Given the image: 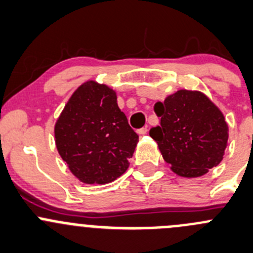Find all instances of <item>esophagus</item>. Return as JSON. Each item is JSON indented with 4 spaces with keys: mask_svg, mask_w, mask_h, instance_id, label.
<instances>
[{
    "mask_svg": "<svg viewBox=\"0 0 253 253\" xmlns=\"http://www.w3.org/2000/svg\"><path fill=\"white\" fill-rule=\"evenodd\" d=\"M146 132H147V127L146 126H144V127H141V129L137 130V134H139V135H145Z\"/></svg>",
    "mask_w": 253,
    "mask_h": 253,
    "instance_id": "obj_1",
    "label": "esophagus"
}]
</instances>
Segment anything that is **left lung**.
I'll list each match as a JSON object with an SVG mask.
<instances>
[{"label":"left lung","instance_id":"1","mask_svg":"<svg viewBox=\"0 0 253 253\" xmlns=\"http://www.w3.org/2000/svg\"><path fill=\"white\" fill-rule=\"evenodd\" d=\"M160 126L150 130L162 157L178 176L196 178L224 157L229 126L219 108L199 91L179 89L155 104Z\"/></svg>","mask_w":253,"mask_h":253}]
</instances>
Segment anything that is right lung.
<instances>
[{"label":"right lung","instance_id":"right-lung-1","mask_svg":"<svg viewBox=\"0 0 253 253\" xmlns=\"http://www.w3.org/2000/svg\"><path fill=\"white\" fill-rule=\"evenodd\" d=\"M54 134L61 159L87 184H106L121 177L139 141L119 109L116 91L91 80L70 97Z\"/></svg>","mask_w":253,"mask_h":253}]
</instances>
